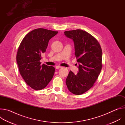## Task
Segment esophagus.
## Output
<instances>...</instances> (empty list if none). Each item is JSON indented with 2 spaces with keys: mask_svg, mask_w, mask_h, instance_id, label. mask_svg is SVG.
I'll return each instance as SVG.
<instances>
[{
  "mask_svg": "<svg viewBox=\"0 0 125 125\" xmlns=\"http://www.w3.org/2000/svg\"><path fill=\"white\" fill-rule=\"evenodd\" d=\"M62 68V67L59 66H57L56 67V69H60V68Z\"/></svg>",
  "mask_w": 125,
  "mask_h": 125,
  "instance_id": "34e87169",
  "label": "esophagus"
}]
</instances>
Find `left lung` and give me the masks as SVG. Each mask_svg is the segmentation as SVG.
<instances>
[{
  "label": "left lung",
  "instance_id": "1",
  "mask_svg": "<svg viewBox=\"0 0 125 125\" xmlns=\"http://www.w3.org/2000/svg\"><path fill=\"white\" fill-rule=\"evenodd\" d=\"M64 34L73 41L79 65L78 73L70 71L66 84L71 93L80 95L90 90L98 77L102 69V49L98 41L85 31L78 29L65 31Z\"/></svg>",
  "mask_w": 125,
  "mask_h": 125
}]
</instances>
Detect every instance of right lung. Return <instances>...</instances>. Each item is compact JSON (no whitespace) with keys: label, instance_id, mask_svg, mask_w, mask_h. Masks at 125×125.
<instances>
[{"label":"right lung","instance_id":"obj_1","mask_svg":"<svg viewBox=\"0 0 125 125\" xmlns=\"http://www.w3.org/2000/svg\"><path fill=\"white\" fill-rule=\"evenodd\" d=\"M58 32L39 28L29 32L18 50L16 60L22 78L35 90L45 88L52 80L55 68L43 64L40 60L46 51L49 41Z\"/></svg>","mask_w":125,"mask_h":125}]
</instances>
